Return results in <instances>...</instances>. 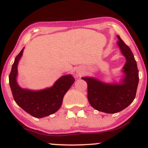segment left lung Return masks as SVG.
I'll return each mask as SVG.
<instances>
[{
    "mask_svg": "<svg viewBox=\"0 0 148 148\" xmlns=\"http://www.w3.org/2000/svg\"><path fill=\"white\" fill-rule=\"evenodd\" d=\"M117 37L118 45L127 60L121 81L106 84L95 78L82 77L88 84V99L91 106L106 113H118L131 104L135 99L138 84V69L132 51L118 35Z\"/></svg>",
    "mask_w": 148,
    "mask_h": 148,
    "instance_id": "obj_1",
    "label": "left lung"
}]
</instances>
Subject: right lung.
<instances>
[{"instance_id":"1","label":"right lung","mask_w":148,"mask_h":148,"mask_svg":"<svg viewBox=\"0 0 148 148\" xmlns=\"http://www.w3.org/2000/svg\"><path fill=\"white\" fill-rule=\"evenodd\" d=\"M23 48L15 58L9 76V83L14 101L22 109L37 118H44L56 113L60 108L62 99L74 79L70 74L58 79L51 88L42 90L23 89L16 82L17 65L22 56Z\"/></svg>"}]
</instances>
